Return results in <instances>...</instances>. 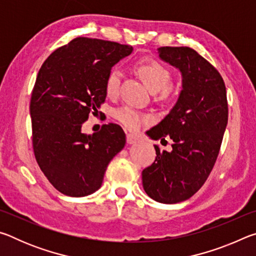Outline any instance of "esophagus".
Returning <instances> with one entry per match:
<instances>
[{
  "label": "esophagus",
  "instance_id": "esophagus-1",
  "mask_svg": "<svg viewBox=\"0 0 256 256\" xmlns=\"http://www.w3.org/2000/svg\"><path fill=\"white\" fill-rule=\"evenodd\" d=\"M136 141H138V138L136 136H133V134H128L126 136V142L128 144H136Z\"/></svg>",
  "mask_w": 256,
  "mask_h": 256
}]
</instances>
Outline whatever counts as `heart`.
I'll return each instance as SVG.
<instances>
[{
  "mask_svg": "<svg viewBox=\"0 0 256 256\" xmlns=\"http://www.w3.org/2000/svg\"><path fill=\"white\" fill-rule=\"evenodd\" d=\"M136 71L141 78L144 84L152 92H159L158 98L162 102H168L174 97L175 88L170 84V73L166 68L162 66L156 60H144L138 62L136 66ZM120 84V72L118 68H114L106 79V94L110 97L118 96ZM115 118L120 123L130 130H138L142 124L149 122L150 118L142 112L133 110L132 107L125 106L118 108L115 112Z\"/></svg>",
  "mask_w": 256,
  "mask_h": 256,
  "instance_id": "b5f03b06",
  "label": "heart"
}]
</instances>
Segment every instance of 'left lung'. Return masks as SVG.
<instances>
[{"instance_id": "8db88e82", "label": "left lung", "mask_w": 256, "mask_h": 256, "mask_svg": "<svg viewBox=\"0 0 256 256\" xmlns=\"http://www.w3.org/2000/svg\"><path fill=\"white\" fill-rule=\"evenodd\" d=\"M159 58L178 68L182 90L175 106L146 134L170 138V152L154 146V162L142 172V185L154 201L172 204L194 196L219 154L228 122L226 86L220 73L190 47H160Z\"/></svg>"}]
</instances>
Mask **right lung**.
<instances>
[{
	"label": "right lung",
	"mask_w": 256,
	"mask_h": 256,
	"mask_svg": "<svg viewBox=\"0 0 256 256\" xmlns=\"http://www.w3.org/2000/svg\"><path fill=\"white\" fill-rule=\"evenodd\" d=\"M133 47L78 37L53 52L34 82L30 116L34 157L54 188L68 196H86L100 188L108 164L125 146L118 124L82 133L89 114L106 99L112 68Z\"/></svg>",
	"instance_id": "1"
}]
</instances>
